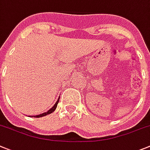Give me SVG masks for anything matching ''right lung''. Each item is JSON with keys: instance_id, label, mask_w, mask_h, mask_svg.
Instances as JSON below:
<instances>
[{"instance_id": "obj_1", "label": "right lung", "mask_w": 150, "mask_h": 150, "mask_svg": "<svg viewBox=\"0 0 150 150\" xmlns=\"http://www.w3.org/2000/svg\"><path fill=\"white\" fill-rule=\"evenodd\" d=\"M59 98L58 99V100H57V101H56V103L54 104V105H53V107H52L51 108H50V109L48 110L47 112H44V113H42V114H40V115H34V117H44V116H46V115H50V114H51L52 112H53L55 111V109H56V107H57V105H58V103H59ZM29 117H30V116H29ZM33 117V116H32Z\"/></svg>"}]
</instances>
